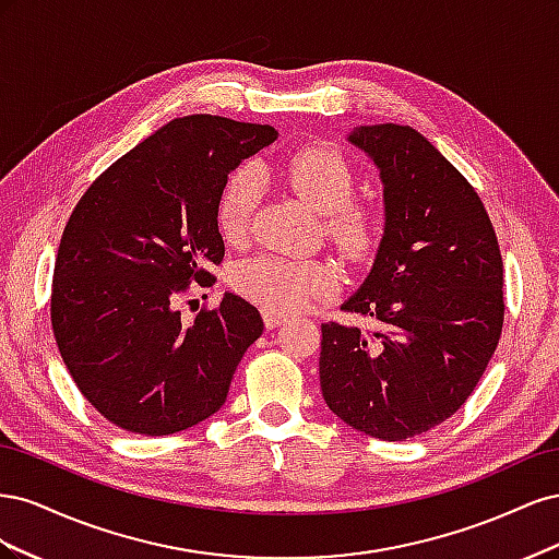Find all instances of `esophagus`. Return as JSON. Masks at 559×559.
Wrapping results in <instances>:
<instances>
[{"mask_svg": "<svg viewBox=\"0 0 559 559\" xmlns=\"http://www.w3.org/2000/svg\"><path fill=\"white\" fill-rule=\"evenodd\" d=\"M286 321V314H277V312H270V310H263V324L267 331H275L277 326H282Z\"/></svg>", "mask_w": 559, "mask_h": 559, "instance_id": "34e87169", "label": "esophagus"}]
</instances>
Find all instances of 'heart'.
<instances>
[{"mask_svg":"<svg viewBox=\"0 0 559 559\" xmlns=\"http://www.w3.org/2000/svg\"><path fill=\"white\" fill-rule=\"evenodd\" d=\"M286 179L308 207L326 214L324 230L345 257L361 261L376 251L378 216L361 202L349 200L357 175L341 151L324 144L300 148L286 163ZM261 195L263 173L257 165H242L228 177L216 207V224L226 240L238 242L249 233ZM233 284L261 308L292 314L329 298L337 289V273L324 261H289L263 253L235 267Z\"/></svg>","mask_w":559,"mask_h":559,"instance_id":"1","label":"heart"}]
</instances>
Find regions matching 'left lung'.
Instances as JSON below:
<instances>
[{"label":"left lung","instance_id":"1","mask_svg":"<svg viewBox=\"0 0 559 559\" xmlns=\"http://www.w3.org/2000/svg\"><path fill=\"white\" fill-rule=\"evenodd\" d=\"M347 140L380 170L384 235L343 310L378 329L321 324V394L352 429L405 441L483 378L503 326V261L480 195L417 130L361 126Z\"/></svg>","mask_w":559,"mask_h":559}]
</instances>
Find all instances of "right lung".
Segmentation results:
<instances>
[{
  "label": "right lung",
  "mask_w": 559,
  "mask_h": 559,
  "mask_svg": "<svg viewBox=\"0 0 559 559\" xmlns=\"http://www.w3.org/2000/svg\"><path fill=\"white\" fill-rule=\"evenodd\" d=\"M277 140L224 116L175 118L99 175L67 222L50 324L79 392L118 429L170 436L226 403L235 368L263 333L226 294L193 324L179 298L224 261L216 207L228 173ZM193 302V300H189Z\"/></svg>",
  "instance_id": "1"
}]
</instances>
